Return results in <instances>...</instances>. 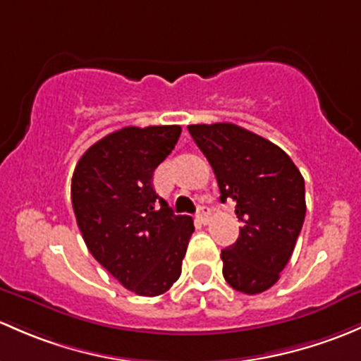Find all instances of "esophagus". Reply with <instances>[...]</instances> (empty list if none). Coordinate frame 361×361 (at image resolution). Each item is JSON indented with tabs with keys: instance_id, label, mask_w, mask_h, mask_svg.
I'll use <instances>...</instances> for the list:
<instances>
[{
	"instance_id": "esophagus-1",
	"label": "esophagus",
	"mask_w": 361,
	"mask_h": 361,
	"mask_svg": "<svg viewBox=\"0 0 361 361\" xmlns=\"http://www.w3.org/2000/svg\"><path fill=\"white\" fill-rule=\"evenodd\" d=\"M198 219L200 221H203V222H207L208 221V217H210V208H208L207 205H200L198 207Z\"/></svg>"
}]
</instances>
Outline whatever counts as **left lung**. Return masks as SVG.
<instances>
[{
	"instance_id": "left-lung-1",
	"label": "left lung",
	"mask_w": 361,
	"mask_h": 361,
	"mask_svg": "<svg viewBox=\"0 0 361 361\" xmlns=\"http://www.w3.org/2000/svg\"><path fill=\"white\" fill-rule=\"evenodd\" d=\"M221 189V202H236L240 236L221 254L222 274L238 292L273 287L295 247L306 217L299 169L276 144L233 123L189 125Z\"/></svg>"
}]
</instances>
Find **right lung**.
<instances>
[{"mask_svg":"<svg viewBox=\"0 0 361 361\" xmlns=\"http://www.w3.org/2000/svg\"><path fill=\"white\" fill-rule=\"evenodd\" d=\"M179 137V125L125 126L88 147L73 173V210L88 250L137 295H159L179 280L195 231L153 188Z\"/></svg>","mask_w":361,"mask_h":361,"instance_id":"1","label":"right lung"}]
</instances>
